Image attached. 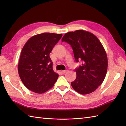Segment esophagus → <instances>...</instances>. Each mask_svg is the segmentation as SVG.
I'll use <instances>...</instances> for the list:
<instances>
[{"label":"esophagus","mask_w":126,"mask_h":126,"mask_svg":"<svg viewBox=\"0 0 126 126\" xmlns=\"http://www.w3.org/2000/svg\"><path fill=\"white\" fill-rule=\"evenodd\" d=\"M68 70H62V73L63 74H65L66 71H67Z\"/></svg>","instance_id":"1"}]
</instances>
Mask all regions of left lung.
<instances>
[{
	"instance_id": "1",
	"label": "left lung",
	"mask_w": 126,
	"mask_h": 126,
	"mask_svg": "<svg viewBox=\"0 0 126 126\" xmlns=\"http://www.w3.org/2000/svg\"><path fill=\"white\" fill-rule=\"evenodd\" d=\"M62 41L73 48L75 61L82 64L75 69L76 78L71 83L73 89L82 95L92 93L102 83L108 67L106 51L97 37L83 30L65 33Z\"/></svg>"
}]
</instances>
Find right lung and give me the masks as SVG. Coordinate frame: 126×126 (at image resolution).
<instances>
[{
  "mask_svg": "<svg viewBox=\"0 0 126 126\" xmlns=\"http://www.w3.org/2000/svg\"><path fill=\"white\" fill-rule=\"evenodd\" d=\"M62 34L43 33L29 39L23 47L18 70L23 84L33 92L42 94L50 89L58 77L52 69L49 54Z\"/></svg>",
  "mask_w": 126,
  "mask_h": 126,
  "instance_id": "obj_1",
  "label": "right lung"
}]
</instances>
